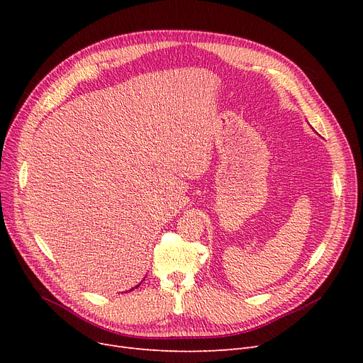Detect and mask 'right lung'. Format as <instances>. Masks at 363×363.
<instances>
[{
	"label": "right lung",
	"mask_w": 363,
	"mask_h": 363,
	"mask_svg": "<svg viewBox=\"0 0 363 363\" xmlns=\"http://www.w3.org/2000/svg\"><path fill=\"white\" fill-rule=\"evenodd\" d=\"M137 287H138V285H137ZM137 287H135V289H137ZM130 290H133V289H130Z\"/></svg>",
	"instance_id": "right-lung-1"
}]
</instances>
